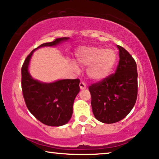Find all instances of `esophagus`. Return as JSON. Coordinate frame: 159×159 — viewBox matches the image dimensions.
I'll list each match as a JSON object with an SVG mask.
<instances>
[{"instance_id":"obj_1","label":"esophagus","mask_w":159,"mask_h":159,"mask_svg":"<svg viewBox=\"0 0 159 159\" xmlns=\"http://www.w3.org/2000/svg\"><path fill=\"white\" fill-rule=\"evenodd\" d=\"M86 84L84 83V82H81L80 83V89H81V90H84V89L86 88Z\"/></svg>"}]
</instances>
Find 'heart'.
Instances as JSON below:
<instances>
[{"label":"heart","mask_w":159,"mask_h":159,"mask_svg":"<svg viewBox=\"0 0 159 159\" xmlns=\"http://www.w3.org/2000/svg\"><path fill=\"white\" fill-rule=\"evenodd\" d=\"M116 58V53L111 48L84 47L77 53V61L83 66H89L87 74L90 79L94 80H100L107 77L114 68ZM71 66L75 70H78L75 64L72 63Z\"/></svg>","instance_id":"b5f03b06"}]
</instances>
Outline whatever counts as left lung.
Returning a JSON list of instances; mask_svg holds the SVG:
<instances>
[{
  "mask_svg": "<svg viewBox=\"0 0 159 159\" xmlns=\"http://www.w3.org/2000/svg\"><path fill=\"white\" fill-rule=\"evenodd\" d=\"M116 72L89 87L91 106L96 119L106 124L121 121L131 111L138 97L135 61L120 45Z\"/></svg>",
  "mask_w": 159,
  "mask_h": 159,
  "instance_id": "obj_1",
  "label": "left lung"
}]
</instances>
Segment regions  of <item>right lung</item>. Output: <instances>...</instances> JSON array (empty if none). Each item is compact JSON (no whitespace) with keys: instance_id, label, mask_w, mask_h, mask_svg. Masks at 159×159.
Listing matches in <instances>:
<instances>
[{"instance_id":"add662e5","label":"right lung","mask_w":159,"mask_h":159,"mask_svg":"<svg viewBox=\"0 0 159 159\" xmlns=\"http://www.w3.org/2000/svg\"><path fill=\"white\" fill-rule=\"evenodd\" d=\"M69 39L64 37L41 44L27 56L21 67V89L26 106L38 120L51 127L64 125L71 119L74 101L80 92V80H62L43 83L31 77L28 66L36 49L54 46Z\"/></svg>"}]
</instances>
